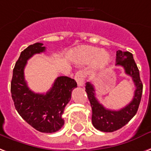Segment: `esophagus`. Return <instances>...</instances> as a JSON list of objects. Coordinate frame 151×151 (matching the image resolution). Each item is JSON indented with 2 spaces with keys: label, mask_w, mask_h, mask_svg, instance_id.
Here are the masks:
<instances>
[{
  "label": "esophagus",
  "mask_w": 151,
  "mask_h": 151,
  "mask_svg": "<svg viewBox=\"0 0 151 151\" xmlns=\"http://www.w3.org/2000/svg\"><path fill=\"white\" fill-rule=\"evenodd\" d=\"M74 79L79 86H83L85 82V74L82 71H78L74 76Z\"/></svg>",
  "instance_id": "1"
}]
</instances>
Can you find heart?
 <instances>
[{"mask_svg":"<svg viewBox=\"0 0 151 151\" xmlns=\"http://www.w3.org/2000/svg\"><path fill=\"white\" fill-rule=\"evenodd\" d=\"M77 54L79 60L83 63H86L94 59L93 67L95 69H102L106 67L111 60V56L107 51L101 50L99 48L90 45H84L79 48L77 51Z\"/></svg>","mask_w":151,"mask_h":151,"instance_id":"obj_1","label":"heart"}]
</instances>
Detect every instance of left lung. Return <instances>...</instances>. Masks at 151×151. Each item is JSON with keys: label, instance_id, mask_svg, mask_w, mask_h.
Here are the masks:
<instances>
[{"label": "left lung", "instance_id": "8db88e82", "mask_svg": "<svg viewBox=\"0 0 151 151\" xmlns=\"http://www.w3.org/2000/svg\"><path fill=\"white\" fill-rule=\"evenodd\" d=\"M116 56V65L123 67L125 73L132 78L136 89L132 101L127 106L119 110H111L105 108L98 101L94 87L90 82H87L86 91L92 108L93 126L103 132H114L128 123L138 111L142 94L143 86L132 53L118 50Z\"/></svg>", "mask_w": 151, "mask_h": 151}]
</instances>
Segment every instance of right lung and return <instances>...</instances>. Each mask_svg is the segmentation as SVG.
<instances>
[{
  "instance_id": "1",
  "label": "right lung",
  "mask_w": 151,
  "mask_h": 151,
  "mask_svg": "<svg viewBox=\"0 0 151 151\" xmlns=\"http://www.w3.org/2000/svg\"><path fill=\"white\" fill-rule=\"evenodd\" d=\"M42 43L30 45L21 53L13 71L11 94L17 111L27 123L42 133H54L64 125L62 114L77 87L74 79L58 77L45 94L36 93L28 87L24 70L27 61L36 53L45 52Z\"/></svg>"
}]
</instances>
